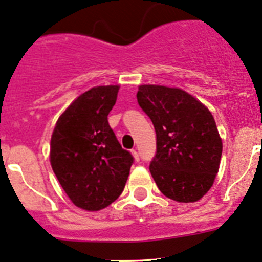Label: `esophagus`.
<instances>
[{
	"label": "esophagus",
	"mask_w": 262,
	"mask_h": 262,
	"mask_svg": "<svg viewBox=\"0 0 262 262\" xmlns=\"http://www.w3.org/2000/svg\"><path fill=\"white\" fill-rule=\"evenodd\" d=\"M130 152H132V156H133V157H134V160L139 161V153L137 152V149H132Z\"/></svg>",
	"instance_id": "34e87169"
}]
</instances>
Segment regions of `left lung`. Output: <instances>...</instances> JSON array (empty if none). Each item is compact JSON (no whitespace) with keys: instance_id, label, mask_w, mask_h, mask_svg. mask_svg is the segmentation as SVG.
I'll use <instances>...</instances> for the list:
<instances>
[{"instance_id":"1","label":"left lung","mask_w":262,"mask_h":262,"mask_svg":"<svg viewBox=\"0 0 262 262\" xmlns=\"http://www.w3.org/2000/svg\"><path fill=\"white\" fill-rule=\"evenodd\" d=\"M139 106L157 136L150 175L168 199L195 203L213 186L222 157V138L212 113L179 87L141 84Z\"/></svg>"}]
</instances>
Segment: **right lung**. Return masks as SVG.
I'll return each instance as SVG.
<instances>
[{"mask_svg":"<svg viewBox=\"0 0 262 262\" xmlns=\"http://www.w3.org/2000/svg\"><path fill=\"white\" fill-rule=\"evenodd\" d=\"M120 86H95L59 115L50 138L53 171L77 208L97 212L123 192L133 157L107 123Z\"/></svg>","mask_w":262,"mask_h":262,"instance_id":"add662e5","label":"right lung"}]
</instances>
